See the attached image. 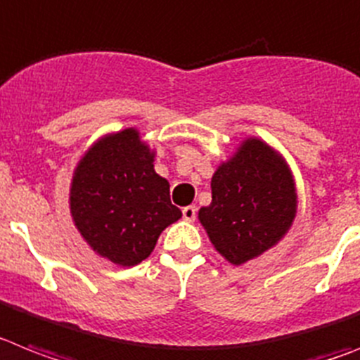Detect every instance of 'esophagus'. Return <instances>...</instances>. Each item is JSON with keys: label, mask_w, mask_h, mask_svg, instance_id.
Instances as JSON below:
<instances>
[{"label": "esophagus", "mask_w": 360, "mask_h": 360, "mask_svg": "<svg viewBox=\"0 0 360 360\" xmlns=\"http://www.w3.org/2000/svg\"><path fill=\"white\" fill-rule=\"evenodd\" d=\"M182 214H184V220H187V222H193L196 218V207L195 205H186L182 210Z\"/></svg>", "instance_id": "1"}]
</instances>
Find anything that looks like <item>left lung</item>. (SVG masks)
Here are the masks:
<instances>
[{
	"label": "left lung",
	"instance_id": "obj_1",
	"mask_svg": "<svg viewBox=\"0 0 360 360\" xmlns=\"http://www.w3.org/2000/svg\"><path fill=\"white\" fill-rule=\"evenodd\" d=\"M211 193L213 200L198 218L218 253L236 266L281 240L297 211L290 169L255 138L218 167Z\"/></svg>",
	"mask_w": 360,
	"mask_h": 360
}]
</instances>
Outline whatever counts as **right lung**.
I'll list each match as a JSON object with an SVG mask.
<instances>
[{
    "instance_id": "1",
    "label": "right lung",
    "mask_w": 360,
    "mask_h": 360,
    "mask_svg": "<svg viewBox=\"0 0 360 360\" xmlns=\"http://www.w3.org/2000/svg\"><path fill=\"white\" fill-rule=\"evenodd\" d=\"M70 213L92 250L120 266L147 259L160 233L182 217L134 129L103 138L82 158L70 187Z\"/></svg>"
}]
</instances>
